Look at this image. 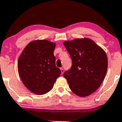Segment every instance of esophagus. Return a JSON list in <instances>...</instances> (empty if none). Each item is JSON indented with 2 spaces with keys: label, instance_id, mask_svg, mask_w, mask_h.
<instances>
[{
  "label": "esophagus",
  "instance_id": "1",
  "mask_svg": "<svg viewBox=\"0 0 122 122\" xmlns=\"http://www.w3.org/2000/svg\"><path fill=\"white\" fill-rule=\"evenodd\" d=\"M61 75H63V73H64V70H63V68H61Z\"/></svg>",
  "mask_w": 122,
  "mask_h": 122
}]
</instances>
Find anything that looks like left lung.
<instances>
[{
	"label": "left lung",
	"instance_id": "1",
	"mask_svg": "<svg viewBox=\"0 0 122 122\" xmlns=\"http://www.w3.org/2000/svg\"><path fill=\"white\" fill-rule=\"evenodd\" d=\"M63 45L72 61L71 68L63 75L70 89L80 97L91 95L100 86L106 75V52L88 38L66 41Z\"/></svg>",
	"mask_w": 122,
	"mask_h": 122
}]
</instances>
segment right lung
I'll list each match as a JSON object with an SVG mask.
<instances>
[{
	"mask_svg": "<svg viewBox=\"0 0 122 122\" xmlns=\"http://www.w3.org/2000/svg\"><path fill=\"white\" fill-rule=\"evenodd\" d=\"M55 46L48 40H34L27 45L20 55L17 63L20 77L34 94L42 95L50 91L61 74L55 65Z\"/></svg>",
	"mask_w": 122,
	"mask_h": 122,
	"instance_id": "add662e5",
	"label": "right lung"
}]
</instances>
